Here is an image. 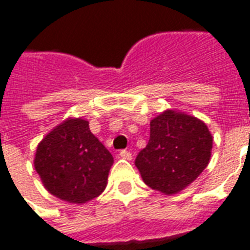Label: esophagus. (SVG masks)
Masks as SVG:
<instances>
[{
    "instance_id": "1",
    "label": "esophagus",
    "mask_w": 250,
    "mask_h": 250,
    "mask_svg": "<svg viewBox=\"0 0 250 250\" xmlns=\"http://www.w3.org/2000/svg\"><path fill=\"white\" fill-rule=\"evenodd\" d=\"M119 156L122 159H125V160H131L132 159V153L130 151H127V149H123V151H120Z\"/></svg>"
}]
</instances>
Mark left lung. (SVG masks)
I'll list each match as a JSON object with an SVG mask.
<instances>
[{
  "label": "left lung",
  "instance_id": "left-lung-1",
  "mask_svg": "<svg viewBox=\"0 0 250 250\" xmlns=\"http://www.w3.org/2000/svg\"><path fill=\"white\" fill-rule=\"evenodd\" d=\"M213 136L196 116L166 110L149 123V140L135 166L143 182L163 195H176L195 182L212 155Z\"/></svg>",
  "mask_w": 250,
  "mask_h": 250
}]
</instances>
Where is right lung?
<instances>
[{
  "mask_svg": "<svg viewBox=\"0 0 250 250\" xmlns=\"http://www.w3.org/2000/svg\"><path fill=\"white\" fill-rule=\"evenodd\" d=\"M114 158L88 127L67 118L41 140L34 168L46 189L61 200L84 204L106 189Z\"/></svg>",
  "mask_w": 250,
  "mask_h": 250,
  "instance_id": "obj_1",
  "label": "right lung"
}]
</instances>
